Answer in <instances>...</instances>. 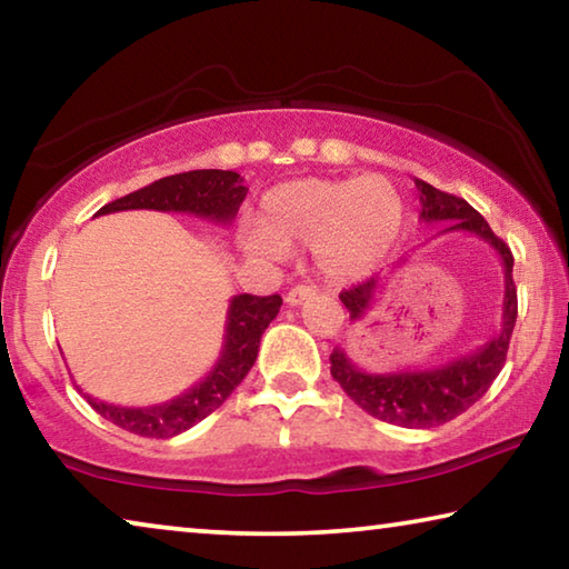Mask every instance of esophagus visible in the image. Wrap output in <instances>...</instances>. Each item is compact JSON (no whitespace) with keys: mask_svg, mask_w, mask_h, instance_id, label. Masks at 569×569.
Listing matches in <instances>:
<instances>
[{"mask_svg":"<svg viewBox=\"0 0 569 569\" xmlns=\"http://www.w3.org/2000/svg\"><path fill=\"white\" fill-rule=\"evenodd\" d=\"M311 296H316V288L313 286H296V288H291V291H288L286 303L291 306V308H296V306H301L303 301H308V298H311Z\"/></svg>","mask_w":569,"mask_h":569,"instance_id":"obj_1","label":"esophagus"}]
</instances>
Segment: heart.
Returning a JSON list of instances; mask_svg holds the SVG:
<instances>
[{"instance_id":"heart-1","label":"heart","mask_w":569,"mask_h":569,"mask_svg":"<svg viewBox=\"0 0 569 569\" xmlns=\"http://www.w3.org/2000/svg\"><path fill=\"white\" fill-rule=\"evenodd\" d=\"M403 218L401 192L381 176L293 180L266 192L246 250L278 261L288 250L311 248L321 276L351 283L383 263L401 236Z\"/></svg>"}]
</instances>
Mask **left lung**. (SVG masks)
I'll return each instance as SVG.
<instances>
[{
	"instance_id": "1",
	"label": "left lung",
	"mask_w": 569,
	"mask_h": 569,
	"mask_svg": "<svg viewBox=\"0 0 569 569\" xmlns=\"http://www.w3.org/2000/svg\"><path fill=\"white\" fill-rule=\"evenodd\" d=\"M413 182L421 192L419 220L447 223L439 230V236L469 233L497 250L505 268L502 326L492 339L477 346L475 351L461 353L447 363L429 366V369H399L387 373L366 371L351 361V356L341 346H336L331 353V377L371 417L407 429H431L457 419L461 411H467L471 403L485 397L499 377L517 321V288L512 281V250L505 246L502 238L492 233L487 220L465 198L441 192L419 178ZM379 288V278H371V281L353 286L339 296L341 303L349 308L351 321H361L371 313Z\"/></svg>"
}]
</instances>
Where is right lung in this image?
Returning <instances> with one entry per match:
<instances>
[{"label":"right lung","instance_id":"obj_1","mask_svg":"<svg viewBox=\"0 0 569 569\" xmlns=\"http://www.w3.org/2000/svg\"><path fill=\"white\" fill-rule=\"evenodd\" d=\"M246 192L243 178L233 170H190L160 178L130 196L112 200L98 210V216L120 213V210H162V213H190L228 226L243 203ZM281 303L283 298L278 293H240L230 298L223 349L216 366L206 379H200L196 387L182 391L176 399L152 403V407H114L80 391L100 417L118 423L124 431L152 439L178 437L213 413L246 379L250 366L256 363L261 336L281 311Z\"/></svg>","mask_w":569,"mask_h":569}]
</instances>
